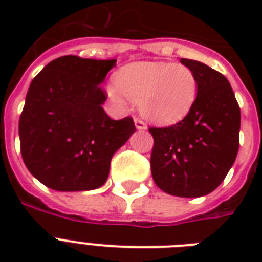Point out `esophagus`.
<instances>
[{"instance_id": "esophagus-1", "label": "esophagus", "mask_w": 262, "mask_h": 262, "mask_svg": "<svg viewBox=\"0 0 262 262\" xmlns=\"http://www.w3.org/2000/svg\"><path fill=\"white\" fill-rule=\"evenodd\" d=\"M135 125L137 130H145V129H147V125L139 118H135Z\"/></svg>"}]
</instances>
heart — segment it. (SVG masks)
<instances>
[{"instance_id":"b5f03b06","label":"heart","mask_w":262,"mask_h":262,"mask_svg":"<svg viewBox=\"0 0 262 262\" xmlns=\"http://www.w3.org/2000/svg\"><path fill=\"white\" fill-rule=\"evenodd\" d=\"M107 87L111 102L126 107L129 99L139 103L140 113L158 125L182 121L194 106L199 83L194 72L183 63L133 62L115 73Z\"/></svg>"}]
</instances>
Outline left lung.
Returning a JSON list of instances; mask_svg holds the SVG:
<instances>
[{
	"instance_id": "8db88e82",
	"label": "left lung",
	"mask_w": 262,
	"mask_h": 262,
	"mask_svg": "<svg viewBox=\"0 0 262 262\" xmlns=\"http://www.w3.org/2000/svg\"><path fill=\"white\" fill-rule=\"evenodd\" d=\"M194 72L197 99L190 113L168 127H149L154 137L152 178L177 197L209 194L223 182L239 148L241 110L228 80L194 59L181 58Z\"/></svg>"
}]
</instances>
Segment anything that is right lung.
<instances>
[{"instance_id":"add662e5","label":"right lung","mask_w":262,"mask_h":262,"mask_svg":"<svg viewBox=\"0 0 262 262\" xmlns=\"http://www.w3.org/2000/svg\"><path fill=\"white\" fill-rule=\"evenodd\" d=\"M117 59L63 55L31 83L18 136L27 168L58 191L98 189L107 181L111 158L136 132L130 117L114 121L103 110L99 87Z\"/></svg>"}]
</instances>
